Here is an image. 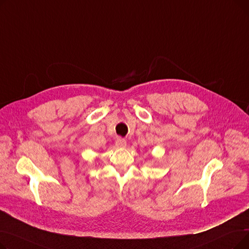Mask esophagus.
Wrapping results in <instances>:
<instances>
[{
  "instance_id": "obj_1",
  "label": "esophagus",
  "mask_w": 249,
  "mask_h": 249,
  "mask_svg": "<svg viewBox=\"0 0 249 249\" xmlns=\"http://www.w3.org/2000/svg\"><path fill=\"white\" fill-rule=\"evenodd\" d=\"M126 145H127V142H126V140L121 139V138L117 139V141H116V146H117L118 148H125V147H126Z\"/></svg>"
}]
</instances>
